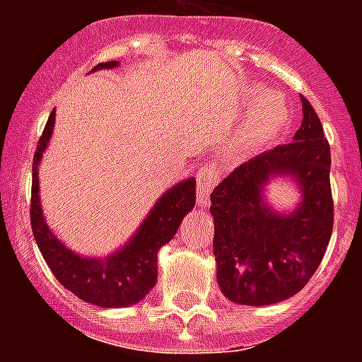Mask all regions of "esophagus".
<instances>
[{
    "instance_id": "obj_1",
    "label": "esophagus",
    "mask_w": 362,
    "mask_h": 362,
    "mask_svg": "<svg viewBox=\"0 0 362 362\" xmlns=\"http://www.w3.org/2000/svg\"><path fill=\"white\" fill-rule=\"evenodd\" d=\"M219 181V170L216 165H203L197 170V206L204 209L210 203V192Z\"/></svg>"
}]
</instances>
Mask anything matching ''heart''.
I'll list each match as a JSON object with an SVG mask.
<instances>
[{"mask_svg":"<svg viewBox=\"0 0 362 362\" xmlns=\"http://www.w3.org/2000/svg\"><path fill=\"white\" fill-rule=\"evenodd\" d=\"M246 101L252 105L225 139L226 150L238 158L250 156L277 141L293 123L292 105L281 92L254 85L246 94Z\"/></svg>","mask_w":362,"mask_h":362,"instance_id":"obj_1","label":"heart"}]
</instances>
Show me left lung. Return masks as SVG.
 Listing matches in <instances>:
<instances>
[{"mask_svg": "<svg viewBox=\"0 0 362 362\" xmlns=\"http://www.w3.org/2000/svg\"><path fill=\"white\" fill-rule=\"evenodd\" d=\"M292 143L259 153L214 188V255L217 283L232 303L264 306L305 288L321 264L334 228L330 145L308 99ZM292 180L300 203L276 211L267 187Z\"/></svg>", "mask_w": 362, "mask_h": 362, "instance_id": "1", "label": "left lung"}]
</instances>
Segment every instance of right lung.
<instances>
[{
    "instance_id": "obj_1",
    "label": "right lung",
    "mask_w": 362,
    "mask_h": 362,
    "mask_svg": "<svg viewBox=\"0 0 362 362\" xmlns=\"http://www.w3.org/2000/svg\"><path fill=\"white\" fill-rule=\"evenodd\" d=\"M119 63L107 62L94 66L114 69ZM56 123V108L49 116L32 163L30 225L41 255L56 279L79 299L101 308L132 306L146 297L158 281V252L177 232L181 221L196 204V179L179 181L163 194L132 238L110 255L86 257L70 250L49 228L40 201V163L49 146Z\"/></svg>"
}]
</instances>
